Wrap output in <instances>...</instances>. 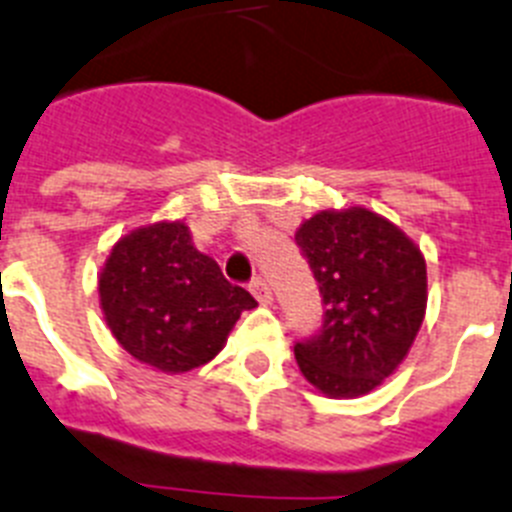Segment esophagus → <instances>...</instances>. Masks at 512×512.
<instances>
[{
    "label": "esophagus",
    "mask_w": 512,
    "mask_h": 512,
    "mask_svg": "<svg viewBox=\"0 0 512 512\" xmlns=\"http://www.w3.org/2000/svg\"><path fill=\"white\" fill-rule=\"evenodd\" d=\"M251 292H253V298L259 300L261 305H269L272 303V287H269V282H266V279H261V277H256L251 282Z\"/></svg>",
    "instance_id": "1"
}]
</instances>
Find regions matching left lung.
<instances>
[{
  "label": "left lung",
  "mask_w": 512,
  "mask_h": 512,
  "mask_svg": "<svg viewBox=\"0 0 512 512\" xmlns=\"http://www.w3.org/2000/svg\"><path fill=\"white\" fill-rule=\"evenodd\" d=\"M295 240L326 305L321 331L295 344L300 373L331 399L365 396L396 373L425 321V256L365 207L323 209Z\"/></svg>",
  "instance_id": "8db88e82"
}]
</instances>
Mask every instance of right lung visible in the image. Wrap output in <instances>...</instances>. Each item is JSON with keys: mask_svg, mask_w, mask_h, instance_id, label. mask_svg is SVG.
Wrapping results in <instances>:
<instances>
[{"mask_svg": "<svg viewBox=\"0 0 512 512\" xmlns=\"http://www.w3.org/2000/svg\"><path fill=\"white\" fill-rule=\"evenodd\" d=\"M100 308L134 360L176 375L220 355L227 334L256 300L222 277L217 261L191 243L183 222L126 233L98 277Z\"/></svg>", "mask_w": 512, "mask_h": 512, "instance_id": "1", "label": "right lung"}]
</instances>
